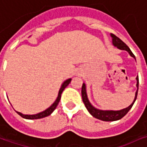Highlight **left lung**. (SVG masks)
<instances>
[{"label":"left lung","instance_id":"obj_1","mask_svg":"<svg viewBox=\"0 0 147 147\" xmlns=\"http://www.w3.org/2000/svg\"><path fill=\"white\" fill-rule=\"evenodd\" d=\"M111 37L113 38V44L114 46H116L117 48L121 49V50H126L129 53V54L131 55L132 57L135 58V56L134 54L131 53V51L130 50V48H128L126 43L122 41L119 38H118L116 35H114L113 34H111ZM137 90L136 92V96H135V99L134 101L132 102L131 105L128 106L127 108L123 109L122 110H119V111H104V110H99L95 109L94 107H93L91 105V104L89 102L88 98H87V94H86V85L83 84L82 85V88H81V95H82V100H83V103L86 106V108L87 109V110L90 112V113L92 115L93 117H94L95 118H98L99 120H102V121H107V122H109V121H116L118 119H121L123 117H124L125 115L127 113V112L131 109V108L133 105L135 100L137 99V91H138V84H139V80H138V76L137 77Z\"/></svg>","mask_w":147,"mask_h":147}]
</instances>
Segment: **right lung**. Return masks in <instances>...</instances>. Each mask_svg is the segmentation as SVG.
<instances>
[{
	"label": "right lung",
	"instance_id": "right-lung-1",
	"mask_svg": "<svg viewBox=\"0 0 147 147\" xmlns=\"http://www.w3.org/2000/svg\"><path fill=\"white\" fill-rule=\"evenodd\" d=\"M71 80V79H68V80H67L66 81L63 82V84L61 85V89H60V90H59L58 96H57V98L56 99V101H55L54 103L50 106L48 109H47L46 110H44L43 112H41V113H37V114H34V115H26V114H23V113H20V112H17V113H18L19 115H20L22 118H26V119H38V118H45V117H47L48 115H50L54 111V109L57 108V106L58 105V104H59V102H60V99H61V93L64 90V89L70 84Z\"/></svg>",
	"mask_w": 147,
	"mask_h": 147
}]
</instances>
